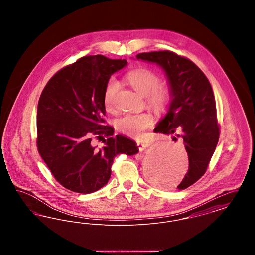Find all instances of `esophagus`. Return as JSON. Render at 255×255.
<instances>
[{"label": "esophagus", "instance_id": "obj_1", "mask_svg": "<svg viewBox=\"0 0 255 255\" xmlns=\"http://www.w3.org/2000/svg\"><path fill=\"white\" fill-rule=\"evenodd\" d=\"M136 146H137V148H138L139 151H143L148 146H150V143H148V142H142V141H137V142H136Z\"/></svg>", "mask_w": 255, "mask_h": 255}]
</instances>
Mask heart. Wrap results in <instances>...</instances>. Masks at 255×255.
<instances>
[{
	"label": "heart",
	"mask_w": 255,
	"mask_h": 255,
	"mask_svg": "<svg viewBox=\"0 0 255 255\" xmlns=\"http://www.w3.org/2000/svg\"><path fill=\"white\" fill-rule=\"evenodd\" d=\"M126 80L141 96H145L147 106L157 114H163L169 108L171 93L169 89L159 85L161 77L158 73L147 68H137L126 74ZM120 90V83L112 78L106 84L103 101L105 108H114L115 97ZM153 118L150 114H127L117 122L119 132L133 138L140 137L146 130L153 126Z\"/></svg>",
	"instance_id": "obj_1"
}]
</instances>
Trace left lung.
I'll return each mask as SVG.
<instances>
[{
  "label": "left lung",
  "instance_id": "left-lung-1",
  "mask_svg": "<svg viewBox=\"0 0 255 255\" xmlns=\"http://www.w3.org/2000/svg\"><path fill=\"white\" fill-rule=\"evenodd\" d=\"M137 59L156 63L167 75L172 100L155 133L180 132L188 155V171L177 186L185 189L206 173L220 136L216 103L206 74L188 58L170 50L138 53Z\"/></svg>",
  "mask_w": 255,
  "mask_h": 255
}]
</instances>
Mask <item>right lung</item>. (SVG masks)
I'll return each instance as SVG.
<instances>
[{"label": "right lung", "mask_w": 255, "mask_h": 255, "mask_svg": "<svg viewBox=\"0 0 255 255\" xmlns=\"http://www.w3.org/2000/svg\"><path fill=\"white\" fill-rule=\"evenodd\" d=\"M125 59L84 56L62 68L45 86L37 108V149L55 180L65 188L90 194L103 187L120 154L138 152L135 142L105 125L104 90ZM93 137L105 146L96 149ZM107 137L105 140L104 137Z\"/></svg>", "instance_id": "right-lung-1"}]
</instances>
